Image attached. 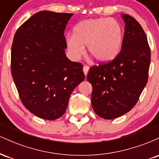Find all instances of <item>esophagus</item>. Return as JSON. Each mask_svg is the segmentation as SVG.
<instances>
[{
  "mask_svg": "<svg viewBox=\"0 0 159 159\" xmlns=\"http://www.w3.org/2000/svg\"><path fill=\"white\" fill-rule=\"evenodd\" d=\"M83 71H84V75H85V76H87V72H88V71H89V66H84Z\"/></svg>",
  "mask_w": 159,
  "mask_h": 159,
  "instance_id": "1",
  "label": "esophagus"
}]
</instances>
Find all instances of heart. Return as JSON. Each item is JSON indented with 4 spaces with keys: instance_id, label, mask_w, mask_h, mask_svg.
Wrapping results in <instances>:
<instances>
[{
    "instance_id": "obj_1",
    "label": "heart",
    "mask_w": 159,
    "mask_h": 159,
    "mask_svg": "<svg viewBox=\"0 0 159 159\" xmlns=\"http://www.w3.org/2000/svg\"><path fill=\"white\" fill-rule=\"evenodd\" d=\"M123 39V30L114 19L99 18L82 21L76 25L73 36L66 39L69 55L77 60L83 54L84 45L97 61L107 62L117 56Z\"/></svg>"
}]
</instances>
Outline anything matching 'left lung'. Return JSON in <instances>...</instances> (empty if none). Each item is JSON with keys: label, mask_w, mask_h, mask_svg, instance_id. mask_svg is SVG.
I'll list each match as a JSON object with an SVG mask.
<instances>
[{"label": "left lung", "mask_w": 159, "mask_h": 159, "mask_svg": "<svg viewBox=\"0 0 159 159\" xmlns=\"http://www.w3.org/2000/svg\"><path fill=\"white\" fill-rule=\"evenodd\" d=\"M121 16L125 23L121 51L112 61L90 67L87 76L94 112L106 120L132 110L148 80L150 49L145 32L132 16Z\"/></svg>", "instance_id": "left-lung-1"}]
</instances>
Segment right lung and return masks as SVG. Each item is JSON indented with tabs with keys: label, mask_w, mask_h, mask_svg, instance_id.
<instances>
[{
	"label": "right lung",
	"mask_w": 159,
	"mask_h": 159,
	"mask_svg": "<svg viewBox=\"0 0 159 159\" xmlns=\"http://www.w3.org/2000/svg\"><path fill=\"white\" fill-rule=\"evenodd\" d=\"M72 13L40 11L16 32L11 72L20 98L44 120L63 116L70 95L84 79L83 66L65 54L64 30Z\"/></svg>",
	"instance_id": "1"
}]
</instances>
